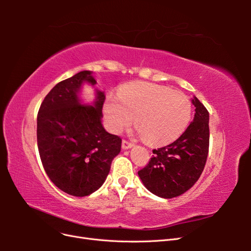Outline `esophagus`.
<instances>
[{
	"label": "esophagus",
	"mask_w": 251,
	"mask_h": 251,
	"mask_svg": "<svg viewBox=\"0 0 251 251\" xmlns=\"http://www.w3.org/2000/svg\"><path fill=\"white\" fill-rule=\"evenodd\" d=\"M133 147H134L133 143L128 142L126 140H123V144H121V148H123V150H128V149H131Z\"/></svg>",
	"instance_id": "34e87169"
}]
</instances>
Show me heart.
Segmentation results:
<instances>
[{
  "instance_id": "obj_1",
  "label": "heart",
  "mask_w": 251,
  "mask_h": 251,
  "mask_svg": "<svg viewBox=\"0 0 251 251\" xmlns=\"http://www.w3.org/2000/svg\"><path fill=\"white\" fill-rule=\"evenodd\" d=\"M103 113L109 130L120 133L133 124L153 144L176 140L185 131L192 116L188 98L180 92L151 82H135L109 96Z\"/></svg>"
}]
</instances>
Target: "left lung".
<instances>
[{
    "label": "left lung",
    "mask_w": 251,
    "mask_h": 251,
    "mask_svg": "<svg viewBox=\"0 0 251 251\" xmlns=\"http://www.w3.org/2000/svg\"><path fill=\"white\" fill-rule=\"evenodd\" d=\"M194 120L169 146L154 150L146 168L138 172L143 185L160 198L172 199L194 186L204 170L209 146V113L194 96Z\"/></svg>",
    "instance_id": "8db88e82"
}]
</instances>
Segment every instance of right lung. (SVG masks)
<instances>
[{
  "instance_id": "right-lung-1",
  "label": "right lung",
  "mask_w": 251,
  "mask_h": 251,
  "mask_svg": "<svg viewBox=\"0 0 251 251\" xmlns=\"http://www.w3.org/2000/svg\"><path fill=\"white\" fill-rule=\"evenodd\" d=\"M85 83L96 85L92 71L58 82L37 114V148L44 170L60 191L75 197L100 188L121 149V139L101 124L104 92L95 89L92 102L81 100Z\"/></svg>"
}]
</instances>
